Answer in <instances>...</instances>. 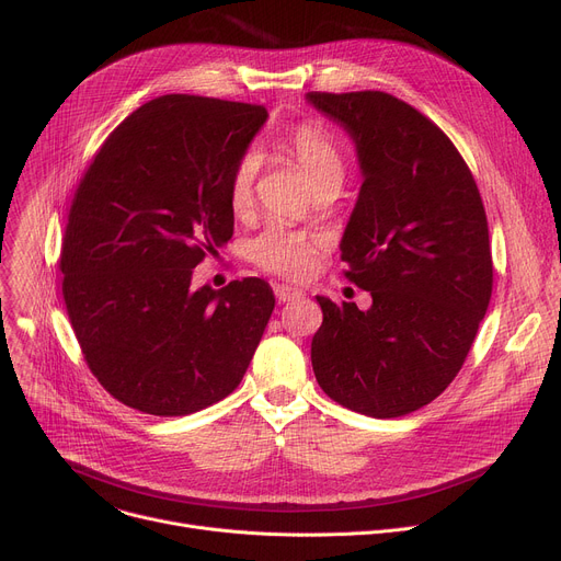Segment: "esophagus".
Returning <instances> with one entry per match:
<instances>
[{"mask_svg":"<svg viewBox=\"0 0 561 561\" xmlns=\"http://www.w3.org/2000/svg\"><path fill=\"white\" fill-rule=\"evenodd\" d=\"M275 298H277L279 302H293V300L305 298V293H302L300 288H296V286L277 284V286H275Z\"/></svg>","mask_w":561,"mask_h":561,"instance_id":"esophagus-1","label":"esophagus"}]
</instances>
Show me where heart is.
<instances>
[{
    "mask_svg": "<svg viewBox=\"0 0 561 561\" xmlns=\"http://www.w3.org/2000/svg\"><path fill=\"white\" fill-rule=\"evenodd\" d=\"M286 150L307 174L316 195L325 191L339 193L345 180V161L336 140L325 129L316 125L296 127L286 136ZM259 170L261 152L254 150V147L236 161L229 180V202L236 214L250 209ZM318 245L320 241L313 239V236L275 225L256 236L250 245V256L261 268L271 273L305 277L313 268Z\"/></svg>",
    "mask_w": 561,
    "mask_h": 561,
    "instance_id": "obj_1",
    "label": "heart"
}]
</instances>
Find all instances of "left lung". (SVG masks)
<instances>
[{
	"instance_id": "obj_1",
	"label": "left lung",
	"mask_w": 561,
	"mask_h": 561,
	"mask_svg": "<svg viewBox=\"0 0 561 561\" xmlns=\"http://www.w3.org/2000/svg\"><path fill=\"white\" fill-rule=\"evenodd\" d=\"M355 142L364 184L341 239L345 277L373 305L316 296L320 389L373 419L411 414L457 377L493 288L478 184L453 140L379 91L307 93Z\"/></svg>"
}]
</instances>
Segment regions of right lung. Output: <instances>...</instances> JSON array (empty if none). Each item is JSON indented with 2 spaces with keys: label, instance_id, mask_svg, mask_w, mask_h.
I'll return each instance as SVG.
<instances>
[{
  "label": "right lung",
  "instance_id": "obj_1",
  "mask_svg": "<svg viewBox=\"0 0 561 561\" xmlns=\"http://www.w3.org/2000/svg\"><path fill=\"white\" fill-rule=\"evenodd\" d=\"M265 121L259 104L157 98L113 129L75 193L66 309L88 368L142 414L186 416L227 398L268 325V282L191 286L206 252L231 239V172Z\"/></svg>",
  "mask_w": 561,
  "mask_h": 561
}]
</instances>
